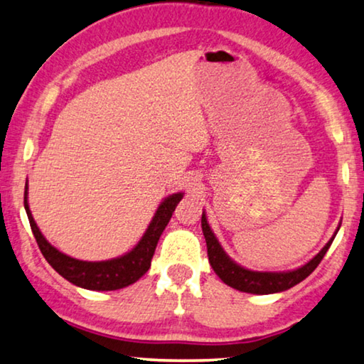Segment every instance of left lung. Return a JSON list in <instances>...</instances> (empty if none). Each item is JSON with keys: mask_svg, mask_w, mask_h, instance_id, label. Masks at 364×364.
<instances>
[{"mask_svg": "<svg viewBox=\"0 0 364 364\" xmlns=\"http://www.w3.org/2000/svg\"><path fill=\"white\" fill-rule=\"evenodd\" d=\"M201 228L208 245L209 264H211L214 272L218 274V277L221 279L224 284L232 287L235 290L255 295L277 294V291L289 290L294 285L300 284L301 280L309 277V275L316 269V265L321 262V259H323L326 250L330 249V245L333 242L336 235L335 232V235L326 242L325 247L321 249L310 262H306L299 269L289 270V272H255V270H249L242 267V265L235 264L234 260L224 252V249L221 247V244H219L216 235H214L211 228H209L206 214L204 213L201 218Z\"/></svg>", "mask_w": 364, "mask_h": 364, "instance_id": "obj_1", "label": "left lung"}]
</instances>
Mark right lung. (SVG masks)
I'll use <instances>...</instances> for the list:
<instances>
[{"instance_id": "add662e5", "label": "right lung", "mask_w": 364, "mask_h": 364, "mask_svg": "<svg viewBox=\"0 0 364 364\" xmlns=\"http://www.w3.org/2000/svg\"><path fill=\"white\" fill-rule=\"evenodd\" d=\"M26 191H24V209H26L31 229L38 242L41 252L44 259L48 260L50 267H53L59 275H63L65 280L70 284L82 287L87 290H119L124 287H129L133 282H136L141 275L146 274V270L151 265V257L155 254L156 244L160 240L161 232L165 231L166 224L170 223L173 211L181 201L183 193H175L171 196L165 198L160 206H158L155 216H153L150 226L143 234L135 247L130 252L117 259L100 260V262H87V260H79L69 257L50 245L43 234H41L38 224L34 223L33 214H31L28 204V183Z\"/></svg>"}]
</instances>
